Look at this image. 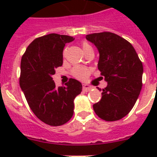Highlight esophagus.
Here are the masks:
<instances>
[{
	"label": "esophagus",
	"mask_w": 157,
	"mask_h": 157,
	"mask_svg": "<svg viewBox=\"0 0 157 157\" xmlns=\"http://www.w3.org/2000/svg\"><path fill=\"white\" fill-rule=\"evenodd\" d=\"M91 89H92V87L89 86V85H86V84H83V85H82V90H83V91H85V92H88V91L90 90Z\"/></svg>",
	"instance_id": "1"
}]
</instances>
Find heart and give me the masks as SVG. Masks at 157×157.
<instances>
[{
  "mask_svg": "<svg viewBox=\"0 0 157 157\" xmlns=\"http://www.w3.org/2000/svg\"><path fill=\"white\" fill-rule=\"evenodd\" d=\"M87 47H90V45L88 42L83 41L82 42V48L86 49ZM71 75L75 78L81 80V81H85L87 79V77L90 75V70L87 67L84 66H76L71 69Z\"/></svg>",
  "mask_w": 157,
  "mask_h": 157,
  "instance_id": "b5f03b06",
  "label": "heart"
}]
</instances>
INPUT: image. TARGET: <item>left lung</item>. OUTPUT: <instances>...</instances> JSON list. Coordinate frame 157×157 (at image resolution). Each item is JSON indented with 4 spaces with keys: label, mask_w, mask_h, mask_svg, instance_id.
I'll return each instance as SVG.
<instances>
[{
    "label": "left lung",
    "mask_w": 157,
    "mask_h": 157,
    "mask_svg": "<svg viewBox=\"0 0 157 157\" xmlns=\"http://www.w3.org/2000/svg\"><path fill=\"white\" fill-rule=\"evenodd\" d=\"M86 39L98 48L100 79L107 82L101 100L93 105L94 112L106 121L121 120L139 98L143 86V63L133 45L115 33H92L86 35Z\"/></svg>",
    "instance_id": "1"
}]
</instances>
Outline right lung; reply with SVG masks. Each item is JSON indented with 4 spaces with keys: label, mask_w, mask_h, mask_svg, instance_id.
I'll use <instances>...</instances> for the list:
<instances>
[{
    "label": "right lung",
    "mask_w": 157,
    "mask_h": 157,
    "mask_svg": "<svg viewBox=\"0 0 157 157\" xmlns=\"http://www.w3.org/2000/svg\"><path fill=\"white\" fill-rule=\"evenodd\" d=\"M72 36L51 33L38 37L22 56L19 85L31 110L51 126L66 124L73 115L74 98L82 90L80 81L70 78L56 87L52 76L63 65V51Z\"/></svg>",
    "instance_id": "obj_1"
}]
</instances>
